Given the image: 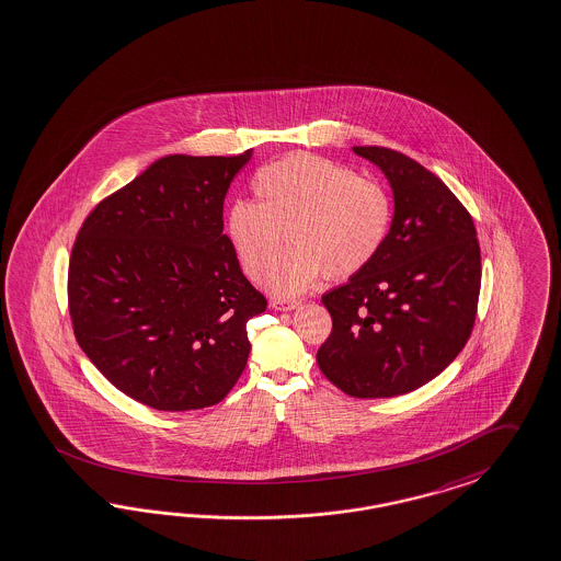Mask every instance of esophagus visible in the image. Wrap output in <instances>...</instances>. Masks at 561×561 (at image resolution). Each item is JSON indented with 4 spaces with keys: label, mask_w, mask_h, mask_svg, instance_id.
I'll return each instance as SVG.
<instances>
[{
    "label": "esophagus",
    "mask_w": 561,
    "mask_h": 561,
    "mask_svg": "<svg viewBox=\"0 0 561 561\" xmlns=\"http://www.w3.org/2000/svg\"><path fill=\"white\" fill-rule=\"evenodd\" d=\"M271 306L274 310L290 311L299 306V301L297 299H272Z\"/></svg>",
    "instance_id": "34e87169"
}]
</instances>
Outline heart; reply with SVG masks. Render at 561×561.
Masks as SVG:
<instances>
[{"label": "heart", "instance_id": "1", "mask_svg": "<svg viewBox=\"0 0 561 561\" xmlns=\"http://www.w3.org/2000/svg\"><path fill=\"white\" fill-rule=\"evenodd\" d=\"M253 193L257 202L230 204L225 230L243 272L251 280L266 274L274 295H299L322 274L350 278L364 271L391 229L387 188L320 156L290 153L260 168ZM283 231L290 250L275 261Z\"/></svg>", "mask_w": 561, "mask_h": 561}]
</instances>
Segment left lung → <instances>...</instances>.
Listing matches in <instances>:
<instances>
[{"instance_id": "1", "label": "left lung", "mask_w": 561, "mask_h": 561, "mask_svg": "<svg viewBox=\"0 0 561 561\" xmlns=\"http://www.w3.org/2000/svg\"><path fill=\"white\" fill-rule=\"evenodd\" d=\"M393 188L391 229L373 264L322 295L331 336L322 374L359 399L410 393L443 373L477 320L480 248L470 211L431 170L389 147H353Z\"/></svg>"}]
</instances>
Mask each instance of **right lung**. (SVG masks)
<instances>
[{"label":"right lung","mask_w":561,"mask_h":561,"mask_svg":"<svg viewBox=\"0 0 561 561\" xmlns=\"http://www.w3.org/2000/svg\"><path fill=\"white\" fill-rule=\"evenodd\" d=\"M239 156L156 160L84 218L68 264L77 343L130 399L162 412L222 401L250 357L248 322L268 301L222 232Z\"/></svg>","instance_id":"right-lung-1"}]
</instances>
